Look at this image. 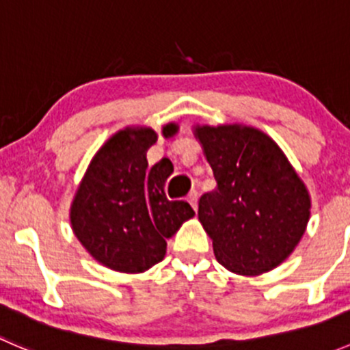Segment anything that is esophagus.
<instances>
[{
	"instance_id": "1",
	"label": "esophagus",
	"mask_w": 350,
	"mask_h": 350,
	"mask_svg": "<svg viewBox=\"0 0 350 350\" xmlns=\"http://www.w3.org/2000/svg\"><path fill=\"white\" fill-rule=\"evenodd\" d=\"M188 201H189V204H191V206L196 210V208H198V191H196V189H191V191H189Z\"/></svg>"
}]
</instances>
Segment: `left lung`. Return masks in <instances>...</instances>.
Returning a JSON list of instances; mask_svg holds the SVG:
<instances>
[{"label": "left lung", "instance_id": "8db88e82", "mask_svg": "<svg viewBox=\"0 0 350 350\" xmlns=\"http://www.w3.org/2000/svg\"><path fill=\"white\" fill-rule=\"evenodd\" d=\"M217 188L198 203V218L218 262L243 276L266 273L305 234L310 196L276 142L250 126H198Z\"/></svg>", "mask_w": 350, "mask_h": 350}]
</instances>
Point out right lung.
<instances>
[{"label": "right lung", "mask_w": 350, "mask_h": 350, "mask_svg": "<svg viewBox=\"0 0 350 350\" xmlns=\"http://www.w3.org/2000/svg\"><path fill=\"white\" fill-rule=\"evenodd\" d=\"M169 123L164 137L176 133ZM152 129H125L98 150L77 189L70 224L88 252L109 269L142 273L165 256V239L195 215L185 200L164 193L171 174L161 162L149 167Z\"/></svg>", "instance_id": "add662e5"}]
</instances>
